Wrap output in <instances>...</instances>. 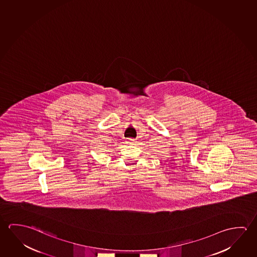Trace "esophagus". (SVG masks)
<instances>
[{"mask_svg": "<svg viewBox=\"0 0 257 257\" xmlns=\"http://www.w3.org/2000/svg\"><path fill=\"white\" fill-rule=\"evenodd\" d=\"M126 143H129V144H131V143H135V140L132 139V138H128V139L126 140Z\"/></svg>", "mask_w": 257, "mask_h": 257, "instance_id": "esophagus-1", "label": "esophagus"}]
</instances>
